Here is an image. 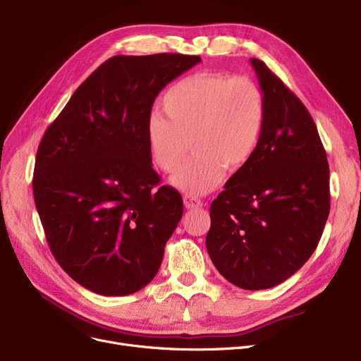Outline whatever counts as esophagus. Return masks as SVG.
Listing matches in <instances>:
<instances>
[{"mask_svg": "<svg viewBox=\"0 0 361 361\" xmlns=\"http://www.w3.org/2000/svg\"><path fill=\"white\" fill-rule=\"evenodd\" d=\"M183 200H184V206L187 207V209H196V207H202V204H203V202L193 195H185L183 197Z\"/></svg>", "mask_w": 361, "mask_h": 361, "instance_id": "34e87169", "label": "esophagus"}]
</instances>
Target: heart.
Wrapping results in <instances>:
<instances>
[{
	"instance_id": "heart-1",
	"label": "heart",
	"mask_w": 361,
	"mask_h": 361,
	"mask_svg": "<svg viewBox=\"0 0 361 361\" xmlns=\"http://www.w3.org/2000/svg\"><path fill=\"white\" fill-rule=\"evenodd\" d=\"M162 111L147 120V145L154 162L174 174L195 152L173 184L204 195L219 184L224 171L237 173L259 145L267 117L263 92L244 75L199 71L171 86Z\"/></svg>"
}]
</instances>
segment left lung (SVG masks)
Masks as SVG:
<instances>
[{
    "label": "left lung",
    "instance_id": "obj_1",
    "mask_svg": "<svg viewBox=\"0 0 361 361\" xmlns=\"http://www.w3.org/2000/svg\"><path fill=\"white\" fill-rule=\"evenodd\" d=\"M250 63L267 117L252 159L211 204L206 249L234 286L267 290L316 250L331 209L329 165L305 104L263 61Z\"/></svg>",
    "mask_w": 361,
    "mask_h": 361
}]
</instances>
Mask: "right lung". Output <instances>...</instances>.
Returning a JSON list of instances; mask_svg holds the SVG:
<instances>
[{
	"instance_id": "add662e5",
	"label": "right lung",
	"mask_w": 361,
	"mask_h": 361,
	"mask_svg": "<svg viewBox=\"0 0 361 361\" xmlns=\"http://www.w3.org/2000/svg\"><path fill=\"white\" fill-rule=\"evenodd\" d=\"M197 55H116L75 89L37 147L33 197L49 249L82 287L128 295L155 278L183 216L159 185L147 120L158 93Z\"/></svg>"
}]
</instances>
